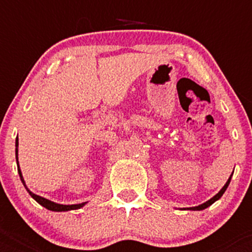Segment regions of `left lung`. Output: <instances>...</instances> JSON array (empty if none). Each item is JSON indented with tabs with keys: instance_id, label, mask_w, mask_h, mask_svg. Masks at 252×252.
<instances>
[{
	"instance_id": "obj_1",
	"label": "left lung",
	"mask_w": 252,
	"mask_h": 252,
	"mask_svg": "<svg viewBox=\"0 0 252 252\" xmlns=\"http://www.w3.org/2000/svg\"><path fill=\"white\" fill-rule=\"evenodd\" d=\"M233 172H234V171H233ZM231 176H233V174H231V175H230V178H229V179H227V182H226V183H225V186H223V187L221 188V189H220V192H219V193H216V195L213 196V197H212V199H209V200H208V201H205V203L200 204V205H197V207L184 208V209H188V211H203V209H205V208L211 207L212 204L215 203V201H217V200H219L220 197H221V196L223 195V192L226 191V188L229 187V183H230V180H231Z\"/></svg>"
}]
</instances>
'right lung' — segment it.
<instances>
[{"label": "right lung", "instance_id": "1", "mask_svg": "<svg viewBox=\"0 0 252 252\" xmlns=\"http://www.w3.org/2000/svg\"><path fill=\"white\" fill-rule=\"evenodd\" d=\"M15 159H17L18 174H19V176H21L22 183H23V186L26 187V189H27V192L30 193V196H31L33 200H36L37 203L40 204L41 207H44L45 209H48V211H52V212H68V211H74V209H80V208H82L85 204H86V203H81V204H72V205L57 204V203H53V201H51V200L45 199V197H41V196L36 195V193H33V192L30 191L29 188H27V186H26V182H25V179H23V175H22L21 168H19V162H18V137H17V140H15Z\"/></svg>", "mask_w": 252, "mask_h": 252}]
</instances>
